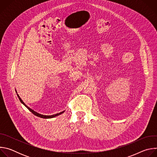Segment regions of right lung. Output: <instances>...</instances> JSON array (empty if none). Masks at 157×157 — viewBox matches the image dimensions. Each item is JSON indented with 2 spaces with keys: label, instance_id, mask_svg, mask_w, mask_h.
I'll return each mask as SVG.
<instances>
[{
  "label": "right lung",
  "instance_id": "right-lung-1",
  "mask_svg": "<svg viewBox=\"0 0 157 157\" xmlns=\"http://www.w3.org/2000/svg\"><path fill=\"white\" fill-rule=\"evenodd\" d=\"M17 93V92H16ZM17 96H18V98H19V99H20V102L23 104L30 112H32V113L34 114V115H35L36 116H38V117H41V118H43V119H50V118H53V117H56V116H59V115H60V114H63V113H64V111H63V112H61V113H58V114H55V115H52V116H44V115H42V114H38V113H37L36 112H35V111H34L33 110H32V109H30V107H29L24 102H23V101H22L21 99V98L19 97V96L17 94Z\"/></svg>",
  "mask_w": 157,
  "mask_h": 157
}]
</instances>
